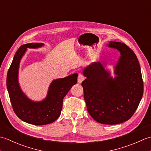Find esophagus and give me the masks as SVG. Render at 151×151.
<instances>
[{
	"mask_svg": "<svg viewBox=\"0 0 151 151\" xmlns=\"http://www.w3.org/2000/svg\"><path fill=\"white\" fill-rule=\"evenodd\" d=\"M85 79L84 76L82 75V74H79L78 76V83H81Z\"/></svg>",
	"mask_w": 151,
	"mask_h": 151,
	"instance_id": "esophagus-1",
	"label": "esophagus"
}]
</instances>
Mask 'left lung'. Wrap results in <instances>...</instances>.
Masks as SVG:
<instances>
[{
  "label": "left lung",
  "mask_w": 151,
  "mask_h": 151,
  "mask_svg": "<svg viewBox=\"0 0 151 151\" xmlns=\"http://www.w3.org/2000/svg\"><path fill=\"white\" fill-rule=\"evenodd\" d=\"M121 56L115 67L114 78L101 62L83 70L84 97L89 115L99 123L116 124L127 121L138 107L143 94L139 63L133 50L123 43L110 41Z\"/></svg>",
  "instance_id": "1"
}]
</instances>
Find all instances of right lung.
I'll return each instance as SVG.
<instances>
[{"label":"right lung","instance_id":"obj_1","mask_svg":"<svg viewBox=\"0 0 151 151\" xmlns=\"http://www.w3.org/2000/svg\"><path fill=\"white\" fill-rule=\"evenodd\" d=\"M43 45V43H32L19 47L8 69L6 78L8 91L15 114L22 121L34 125L47 124L55 121L61 114L64 97L72 86L77 83L78 74L75 73L53 81L49 86L47 97L42 101H32L25 95L18 82L21 59L26 52L27 48L36 49Z\"/></svg>","mask_w":151,"mask_h":151}]
</instances>
